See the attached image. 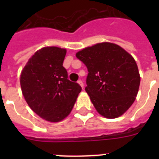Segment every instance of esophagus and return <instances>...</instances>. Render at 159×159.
<instances>
[{
	"mask_svg": "<svg viewBox=\"0 0 159 159\" xmlns=\"http://www.w3.org/2000/svg\"><path fill=\"white\" fill-rule=\"evenodd\" d=\"M78 84L80 85L81 87H82V88H84V83H83V81L81 80H78Z\"/></svg>",
	"mask_w": 159,
	"mask_h": 159,
	"instance_id": "1",
	"label": "esophagus"
}]
</instances>
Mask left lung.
<instances>
[{
  "label": "left lung",
  "mask_w": 159,
  "mask_h": 159,
  "mask_svg": "<svg viewBox=\"0 0 159 159\" xmlns=\"http://www.w3.org/2000/svg\"><path fill=\"white\" fill-rule=\"evenodd\" d=\"M75 56L88 68L85 90L97 111L107 119L127 111L135 100L140 84L132 56L108 42L84 48Z\"/></svg>",
  "instance_id": "left-lung-1"
}]
</instances>
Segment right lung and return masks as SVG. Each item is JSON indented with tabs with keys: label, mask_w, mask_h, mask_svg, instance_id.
<instances>
[{
	"label": "right lung",
	"mask_w": 159,
	"mask_h": 159,
	"mask_svg": "<svg viewBox=\"0 0 159 159\" xmlns=\"http://www.w3.org/2000/svg\"><path fill=\"white\" fill-rule=\"evenodd\" d=\"M67 51L57 47L38 50L20 74V87L28 105L42 119L60 122L72 110L81 87L68 80L63 66Z\"/></svg>",
	"instance_id": "add662e5"
}]
</instances>
